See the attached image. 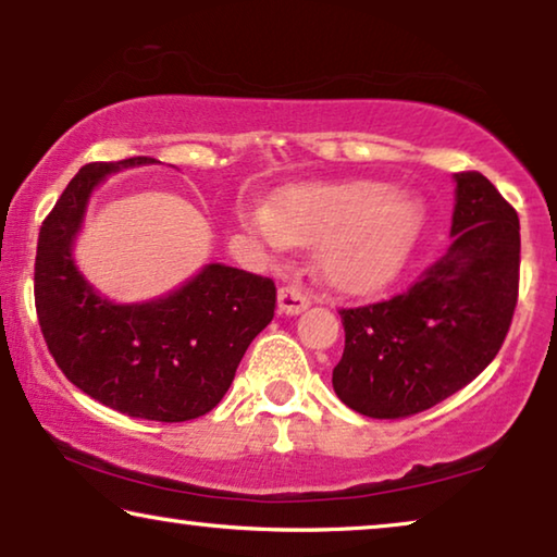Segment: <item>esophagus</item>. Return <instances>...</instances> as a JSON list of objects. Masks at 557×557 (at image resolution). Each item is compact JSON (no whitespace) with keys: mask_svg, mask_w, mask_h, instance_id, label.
Returning <instances> with one entry per match:
<instances>
[{"mask_svg":"<svg viewBox=\"0 0 557 557\" xmlns=\"http://www.w3.org/2000/svg\"><path fill=\"white\" fill-rule=\"evenodd\" d=\"M309 304H311L309 294L304 292L301 286L288 284V286L278 288V311H281V314H288V317L301 314L304 309H309Z\"/></svg>","mask_w":557,"mask_h":557,"instance_id":"esophagus-1","label":"esophagus"}]
</instances>
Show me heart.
I'll use <instances>...</instances> for the list:
<instances>
[{
    "mask_svg": "<svg viewBox=\"0 0 557 557\" xmlns=\"http://www.w3.org/2000/svg\"><path fill=\"white\" fill-rule=\"evenodd\" d=\"M243 225L271 246L319 243V265L342 292H375L395 278L421 231V210L380 182L294 185L269 208L243 210Z\"/></svg>",
    "mask_w": 557,
    "mask_h": 557,
    "instance_id": "obj_1",
    "label": "heart"
}]
</instances>
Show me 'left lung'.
I'll list each match as a JSON object with an SVG mask.
<instances>
[{"instance_id":"1","label":"left lung","mask_w":557,"mask_h":557,"mask_svg":"<svg viewBox=\"0 0 557 557\" xmlns=\"http://www.w3.org/2000/svg\"><path fill=\"white\" fill-rule=\"evenodd\" d=\"M454 243L393 299L339 309L334 393L368 418H408L469 385L505 342L520 292V218L484 174H456Z\"/></svg>"}]
</instances>
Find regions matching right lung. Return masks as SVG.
Listing matches in <instances>:
<instances>
[{"label":"right lung","mask_w":557,"mask_h":557,"mask_svg":"<svg viewBox=\"0 0 557 557\" xmlns=\"http://www.w3.org/2000/svg\"><path fill=\"white\" fill-rule=\"evenodd\" d=\"M154 162H94L67 182L40 227L35 309L50 355L75 387L119 413L182 423L223 400L248 345L273 319L276 286L210 263L162 299L113 304L83 278L71 248L94 187L106 174Z\"/></svg>","instance_id":"obj_1"}]
</instances>
